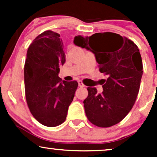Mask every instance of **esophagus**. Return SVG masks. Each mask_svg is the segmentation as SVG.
Wrapping results in <instances>:
<instances>
[{"label":"esophagus","instance_id":"1","mask_svg":"<svg viewBox=\"0 0 157 157\" xmlns=\"http://www.w3.org/2000/svg\"><path fill=\"white\" fill-rule=\"evenodd\" d=\"M78 83H79V87H80V88L85 87V85L83 84V82H82V81H79Z\"/></svg>","mask_w":157,"mask_h":157}]
</instances>
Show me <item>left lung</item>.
Listing matches in <instances>:
<instances>
[{"label":"left lung","instance_id":"8db88e82","mask_svg":"<svg viewBox=\"0 0 157 157\" xmlns=\"http://www.w3.org/2000/svg\"><path fill=\"white\" fill-rule=\"evenodd\" d=\"M74 43L94 54L100 71L107 75L103 91L88 87L83 101L88 120L94 125L108 128L122 121L134 106L142 76V61L132 40L113 33H95L84 38L77 36Z\"/></svg>","mask_w":157,"mask_h":157}]
</instances>
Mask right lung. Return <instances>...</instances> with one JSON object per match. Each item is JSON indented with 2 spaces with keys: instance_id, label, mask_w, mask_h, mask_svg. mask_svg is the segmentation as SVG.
Masks as SVG:
<instances>
[{
  "instance_id": "right-lung-1",
  "label": "right lung",
  "mask_w": 157,
  "mask_h": 157,
  "mask_svg": "<svg viewBox=\"0 0 157 157\" xmlns=\"http://www.w3.org/2000/svg\"><path fill=\"white\" fill-rule=\"evenodd\" d=\"M60 35L47 30L29 46L24 65L25 94L30 112L40 123L55 127L66 119L78 86L58 77L66 62Z\"/></svg>"
}]
</instances>
